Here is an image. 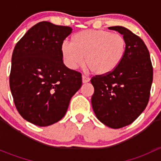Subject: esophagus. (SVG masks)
Returning a JSON list of instances; mask_svg holds the SVG:
<instances>
[{
  "instance_id": "esophagus-1",
  "label": "esophagus",
  "mask_w": 161,
  "mask_h": 161,
  "mask_svg": "<svg viewBox=\"0 0 161 161\" xmlns=\"http://www.w3.org/2000/svg\"><path fill=\"white\" fill-rule=\"evenodd\" d=\"M90 79L88 77V76H86V75H82V82L83 83H86V82H90Z\"/></svg>"
}]
</instances>
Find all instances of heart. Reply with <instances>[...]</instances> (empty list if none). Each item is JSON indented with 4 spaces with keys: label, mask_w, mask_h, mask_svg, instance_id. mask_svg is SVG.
Segmentation results:
<instances>
[{
    "label": "heart",
    "mask_w": 161,
    "mask_h": 161,
    "mask_svg": "<svg viewBox=\"0 0 161 161\" xmlns=\"http://www.w3.org/2000/svg\"><path fill=\"white\" fill-rule=\"evenodd\" d=\"M126 51V40L121 34L109 31L87 30L75 34L71 43L63 42L61 53L71 70L85 63L92 72L104 75L121 64Z\"/></svg>",
    "instance_id": "1"
}]
</instances>
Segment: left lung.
I'll use <instances>...</instances> for the list:
<instances>
[{"label": "left lung", "instance_id": "8db88e82", "mask_svg": "<svg viewBox=\"0 0 161 161\" xmlns=\"http://www.w3.org/2000/svg\"><path fill=\"white\" fill-rule=\"evenodd\" d=\"M126 40V51L113 71L91 79V102L97 118L112 129L131 124L145 110L153 82V65L143 40L122 26H111Z\"/></svg>", "mask_w": 161, "mask_h": 161}]
</instances>
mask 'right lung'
<instances>
[{
  "label": "right lung",
  "instance_id": "obj_1",
  "mask_svg": "<svg viewBox=\"0 0 161 161\" xmlns=\"http://www.w3.org/2000/svg\"><path fill=\"white\" fill-rule=\"evenodd\" d=\"M71 32L69 26L40 22L13 50L9 83L14 105L24 119L36 125L60 121L82 86V74L63 62L61 45Z\"/></svg>",
  "mask_w": 161,
  "mask_h": 161
}]
</instances>
